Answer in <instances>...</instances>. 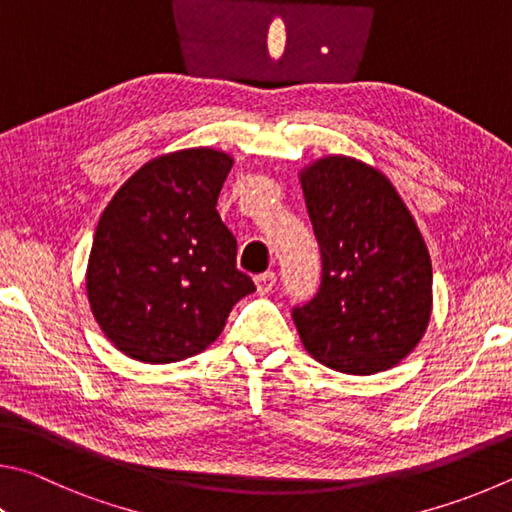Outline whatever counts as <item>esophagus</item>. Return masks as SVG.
<instances>
[{"instance_id":"obj_1","label":"esophagus","mask_w":512,"mask_h":512,"mask_svg":"<svg viewBox=\"0 0 512 512\" xmlns=\"http://www.w3.org/2000/svg\"><path fill=\"white\" fill-rule=\"evenodd\" d=\"M254 283H256V292L258 294H270L274 290V285H276V274L274 272L258 274L256 279H254Z\"/></svg>"}]
</instances>
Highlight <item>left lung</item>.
<instances>
[{"instance_id":"1","label":"left lung","mask_w":512,"mask_h":512,"mask_svg":"<svg viewBox=\"0 0 512 512\" xmlns=\"http://www.w3.org/2000/svg\"><path fill=\"white\" fill-rule=\"evenodd\" d=\"M324 258L317 297L294 308L303 348L348 375L389 371L414 353L432 317V258L391 179L348 155L299 170Z\"/></svg>"}]
</instances>
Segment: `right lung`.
Here are the masks:
<instances>
[{
  "label": "right lung",
  "mask_w": 512,
  "mask_h": 512,
  "mask_svg": "<svg viewBox=\"0 0 512 512\" xmlns=\"http://www.w3.org/2000/svg\"><path fill=\"white\" fill-rule=\"evenodd\" d=\"M231 166L215 148L166 152L107 202L85 290L98 328L130 360L170 364L206 351L231 308L256 290L215 209Z\"/></svg>",
  "instance_id": "right-lung-1"
}]
</instances>
